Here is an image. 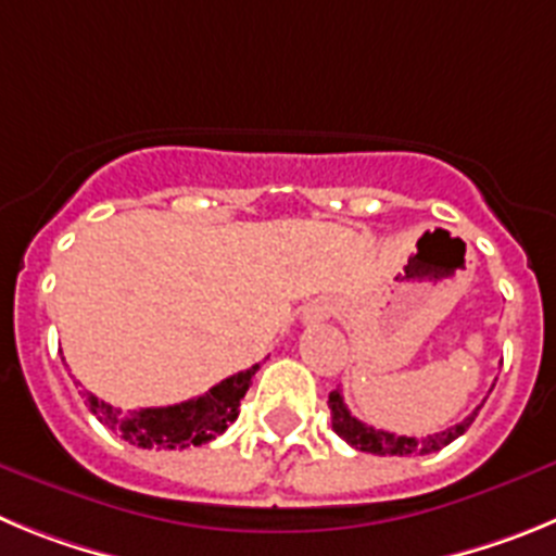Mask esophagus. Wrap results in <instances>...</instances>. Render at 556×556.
Instances as JSON below:
<instances>
[{"label":"esophagus","instance_id":"esophagus-1","mask_svg":"<svg viewBox=\"0 0 556 556\" xmlns=\"http://www.w3.org/2000/svg\"><path fill=\"white\" fill-rule=\"evenodd\" d=\"M326 314H328V308H320V317H326Z\"/></svg>","mask_w":556,"mask_h":556}]
</instances>
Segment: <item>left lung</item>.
<instances>
[{
  "mask_svg": "<svg viewBox=\"0 0 556 556\" xmlns=\"http://www.w3.org/2000/svg\"><path fill=\"white\" fill-rule=\"evenodd\" d=\"M484 404L476 406L462 424L451 426V429L440 431V434H429V437H406V434H392V431L384 429H372V426L362 424L356 417L351 415V409L345 406V397L342 392L333 390L328 395V409H331V426L348 445L353 448L365 451V454H378V456H424V454H434V451L445 448L448 443H454L456 437H462L465 431L470 429V424L476 420L479 409Z\"/></svg>",
  "mask_w": 556,
  "mask_h": 556,
  "instance_id": "obj_1",
  "label": "left lung"
}]
</instances>
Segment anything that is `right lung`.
Instances as JSON below:
<instances>
[{"label": "right lung", "mask_w": 556, "mask_h": 556, "mask_svg": "<svg viewBox=\"0 0 556 556\" xmlns=\"http://www.w3.org/2000/svg\"><path fill=\"white\" fill-rule=\"evenodd\" d=\"M255 370H258V365L236 372V376L219 381L217 387H211L205 395L191 397L184 404L122 412L91 395V392H88L86 404L108 429L119 431L127 443L139 445V448L184 451L189 445L211 443L214 437H219L233 424L239 417V404H242L244 392L253 384Z\"/></svg>", "instance_id": "1"}]
</instances>
